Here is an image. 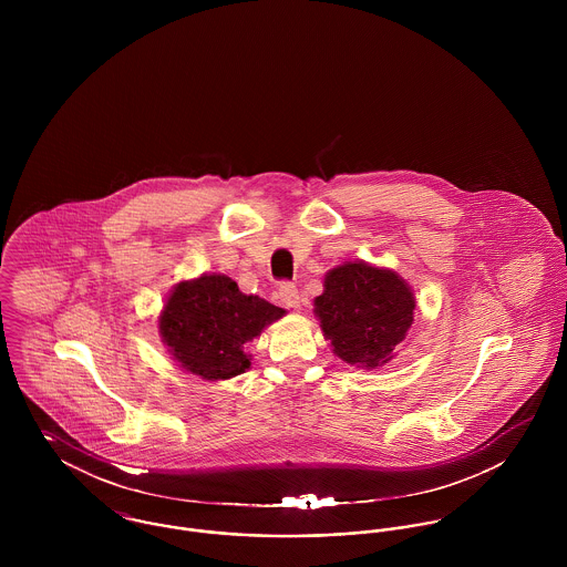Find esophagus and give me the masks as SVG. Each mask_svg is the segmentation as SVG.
Instances as JSON below:
<instances>
[{"instance_id":"1","label":"esophagus","mask_w":567,"mask_h":567,"mask_svg":"<svg viewBox=\"0 0 567 567\" xmlns=\"http://www.w3.org/2000/svg\"><path fill=\"white\" fill-rule=\"evenodd\" d=\"M277 297H279V301L286 308H295L297 310L301 306V295H299V288L295 284H281Z\"/></svg>"}]
</instances>
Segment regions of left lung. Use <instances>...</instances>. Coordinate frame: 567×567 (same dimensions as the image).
<instances>
[{"label":"left lung","mask_w":567,"mask_h":567,"mask_svg":"<svg viewBox=\"0 0 567 567\" xmlns=\"http://www.w3.org/2000/svg\"><path fill=\"white\" fill-rule=\"evenodd\" d=\"M315 299L333 353L358 369H378L393 360L412 324L414 295L404 279L367 261H347L324 275Z\"/></svg>","instance_id":"8db88e82"}]
</instances>
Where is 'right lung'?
Returning <instances> with one entry per match:
<instances>
[{"label": "right lung", "instance_id": "obj_1", "mask_svg": "<svg viewBox=\"0 0 567 567\" xmlns=\"http://www.w3.org/2000/svg\"><path fill=\"white\" fill-rule=\"evenodd\" d=\"M286 310L244 295L227 275L181 281L167 297L159 333L169 355L192 375L229 380L250 367L244 347Z\"/></svg>", "mask_w": 567, "mask_h": 567}]
</instances>
